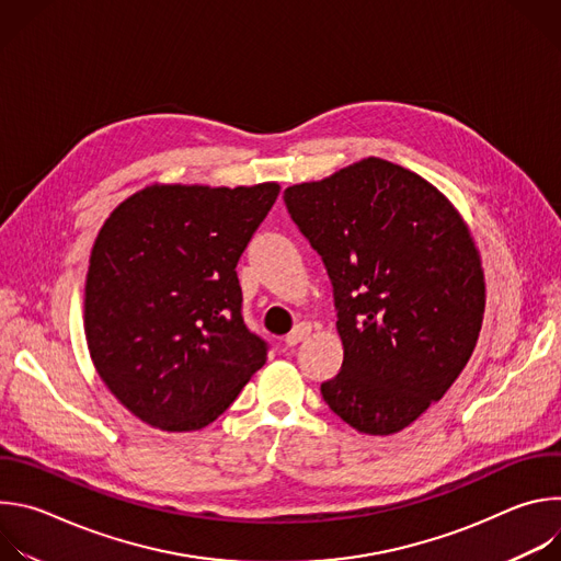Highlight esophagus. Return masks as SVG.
Returning <instances> with one entry per match:
<instances>
[{
  "label": "esophagus",
  "mask_w": 561,
  "mask_h": 561,
  "mask_svg": "<svg viewBox=\"0 0 561 561\" xmlns=\"http://www.w3.org/2000/svg\"><path fill=\"white\" fill-rule=\"evenodd\" d=\"M310 324H306V322H301V324H297L288 335H286V346H297L299 342H304L308 335H310Z\"/></svg>",
  "instance_id": "esophagus-1"
}]
</instances>
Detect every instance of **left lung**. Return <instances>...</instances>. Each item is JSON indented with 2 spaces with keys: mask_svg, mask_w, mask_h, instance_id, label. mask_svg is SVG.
Segmentation results:
<instances>
[{
  "mask_svg": "<svg viewBox=\"0 0 561 561\" xmlns=\"http://www.w3.org/2000/svg\"><path fill=\"white\" fill-rule=\"evenodd\" d=\"M333 282L342 370L324 402L366 435L411 426L468 364L486 306L482 257L453 202L366 157L284 191Z\"/></svg>",
  "mask_w": 561,
  "mask_h": 561,
  "instance_id": "8db88e82",
  "label": "left lung"
}]
</instances>
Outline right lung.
I'll use <instances>...</instances> for the list:
<instances>
[{"label":"right lung","mask_w":561,"mask_h":561,"mask_svg":"<svg viewBox=\"0 0 561 561\" xmlns=\"http://www.w3.org/2000/svg\"><path fill=\"white\" fill-rule=\"evenodd\" d=\"M279 195L255 186L148 184L100 228L84 288L95 370L144 424L215 422L266 364L242 319L237 262Z\"/></svg>","instance_id":"right-lung-1"}]
</instances>
